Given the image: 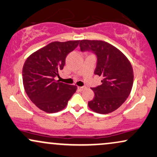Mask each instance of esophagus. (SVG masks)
<instances>
[{"instance_id":"1","label":"esophagus","mask_w":157,"mask_h":157,"mask_svg":"<svg viewBox=\"0 0 157 157\" xmlns=\"http://www.w3.org/2000/svg\"><path fill=\"white\" fill-rule=\"evenodd\" d=\"M78 90H80V91H83V90L86 89V87H85V86H82V87H78Z\"/></svg>"}]
</instances>
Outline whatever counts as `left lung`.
Instances as JSON below:
<instances>
[{
	"label": "left lung",
	"instance_id": "8db88e82",
	"mask_svg": "<svg viewBox=\"0 0 157 157\" xmlns=\"http://www.w3.org/2000/svg\"><path fill=\"white\" fill-rule=\"evenodd\" d=\"M80 50L97 56L94 74L102 77L101 85L91 88L95 97L88 107L100 114L112 113L121 107L129 97L133 86V69L121 51L104 41L81 40Z\"/></svg>",
	"mask_w": 157,
	"mask_h": 157
}]
</instances>
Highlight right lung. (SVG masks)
Segmentation results:
<instances>
[{"instance_id": "add662e5", "label": "right lung", "mask_w": 157, "mask_h": 157, "mask_svg": "<svg viewBox=\"0 0 157 157\" xmlns=\"http://www.w3.org/2000/svg\"><path fill=\"white\" fill-rule=\"evenodd\" d=\"M80 41H54L36 51L27 58L22 68V81L28 97L36 106L46 113L65 108L77 90L71 86L55 80L63 69L67 55Z\"/></svg>"}]
</instances>
